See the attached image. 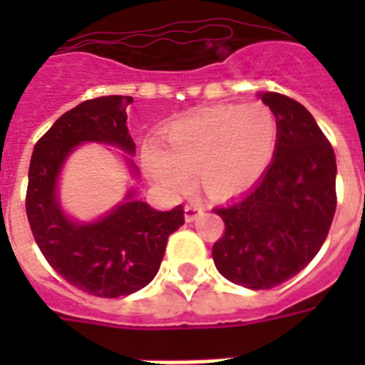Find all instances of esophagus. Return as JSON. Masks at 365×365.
<instances>
[{
  "label": "esophagus",
  "instance_id": "1",
  "mask_svg": "<svg viewBox=\"0 0 365 365\" xmlns=\"http://www.w3.org/2000/svg\"><path fill=\"white\" fill-rule=\"evenodd\" d=\"M205 210V206L200 205V202H189L185 205V222H195L199 214H202Z\"/></svg>",
  "mask_w": 365,
  "mask_h": 365
}]
</instances>
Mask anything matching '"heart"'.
Segmentation results:
<instances>
[{
    "mask_svg": "<svg viewBox=\"0 0 365 365\" xmlns=\"http://www.w3.org/2000/svg\"><path fill=\"white\" fill-rule=\"evenodd\" d=\"M277 117L265 104H227L195 111L165 128L166 148L148 142L145 170L166 193L182 195L199 174L212 197H233L254 185L277 148Z\"/></svg>",
    "mask_w": 365,
    "mask_h": 365,
    "instance_id": "b5f03b06",
    "label": "heart"
}]
</instances>
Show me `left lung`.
<instances>
[{"mask_svg":"<svg viewBox=\"0 0 365 365\" xmlns=\"http://www.w3.org/2000/svg\"><path fill=\"white\" fill-rule=\"evenodd\" d=\"M277 117L274 159L248 193L216 208L225 223L212 246L217 271L250 289H271L303 271L334 222L335 153L295 100L261 94Z\"/></svg>","mask_w":365,"mask_h":365,"instance_id":"8db88e82","label":"left lung"}]
</instances>
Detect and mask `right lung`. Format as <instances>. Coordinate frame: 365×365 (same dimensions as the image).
I'll return each instance as SVG.
<instances>
[{"instance_id": "1", "label": "right lung", "mask_w": 365, "mask_h": 365, "mask_svg": "<svg viewBox=\"0 0 365 365\" xmlns=\"http://www.w3.org/2000/svg\"><path fill=\"white\" fill-rule=\"evenodd\" d=\"M130 102L132 96H100L66 111L37 140L28 172L26 214L37 246L60 277L96 297H121L148 286L166 240L185 222L182 205L153 210L134 199V191L94 223L71 222L60 208L56 180L76 145L102 142L136 151L126 128Z\"/></svg>"}]
</instances>
